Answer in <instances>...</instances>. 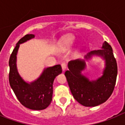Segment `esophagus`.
Instances as JSON below:
<instances>
[{
	"label": "esophagus",
	"mask_w": 125,
	"mask_h": 125,
	"mask_svg": "<svg viewBox=\"0 0 125 125\" xmlns=\"http://www.w3.org/2000/svg\"><path fill=\"white\" fill-rule=\"evenodd\" d=\"M61 66H62V69L63 71H65V70L67 68L66 64H65V63H62L61 64Z\"/></svg>",
	"instance_id": "1"
}]
</instances>
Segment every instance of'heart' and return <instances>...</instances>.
<instances>
[{
	"label": "heart",
	"mask_w": 125,
	"mask_h": 125,
	"mask_svg": "<svg viewBox=\"0 0 125 125\" xmlns=\"http://www.w3.org/2000/svg\"><path fill=\"white\" fill-rule=\"evenodd\" d=\"M74 36H71L67 38L66 40H65V43H66L67 45H71L73 43V42H74Z\"/></svg>",
	"instance_id": "obj_1"
}]
</instances>
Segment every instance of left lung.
<instances>
[{"instance_id":"8db88e82","label":"left lung","mask_w":125,"mask_h":125,"mask_svg":"<svg viewBox=\"0 0 125 125\" xmlns=\"http://www.w3.org/2000/svg\"><path fill=\"white\" fill-rule=\"evenodd\" d=\"M93 55L102 57L105 67L102 76L97 80L90 81L82 73L86 67L85 60ZM84 58L70 61L65 76L74 99L84 106L94 107L106 102L112 95L116 82L117 65L112 48L106 42L103 43L101 49L91 51Z\"/></svg>"}]
</instances>
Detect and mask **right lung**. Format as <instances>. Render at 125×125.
I'll list each match as a JSON object with an SVG mask.
<instances>
[{"label":"right lung","mask_w":125,"mask_h":125,"mask_svg":"<svg viewBox=\"0 0 125 125\" xmlns=\"http://www.w3.org/2000/svg\"><path fill=\"white\" fill-rule=\"evenodd\" d=\"M34 34H27L16 44L9 61L10 84L19 102L27 108L42 110L47 108L52 101L53 82L62 72L60 65L44 69L39 78L30 83L21 76L17 67V55L21 44L34 38Z\"/></svg>","instance_id":"obj_1"}]
</instances>
